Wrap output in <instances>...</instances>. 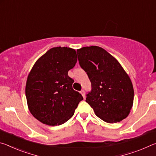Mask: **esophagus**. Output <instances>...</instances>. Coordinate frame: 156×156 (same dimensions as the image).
Returning <instances> with one entry per match:
<instances>
[{
	"label": "esophagus",
	"instance_id": "1",
	"mask_svg": "<svg viewBox=\"0 0 156 156\" xmlns=\"http://www.w3.org/2000/svg\"><path fill=\"white\" fill-rule=\"evenodd\" d=\"M80 94H81L82 96H83L84 98H85V93H84V90H81L80 91Z\"/></svg>",
	"mask_w": 156,
	"mask_h": 156
}]
</instances>
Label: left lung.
I'll return each mask as SVG.
<instances>
[{
  "label": "left lung",
  "instance_id": "1",
  "mask_svg": "<svg viewBox=\"0 0 156 156\" xmlns=\"http://www.w3.org/2000/svg\"><path fill=\"white\" fill-rule=\"evenodd\" d=\"M80 67L87 73L91 91L86 102L95 114L108 123H115L129 115L133 104L131 80L122 65L106 50L98 46L77 49Z\"/></svg>",
  "mask_w": 156,
  "mask_h": 156
}]
</instances>
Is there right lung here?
Returning a JSON list of instances; mask_svg holds the SVG:
<instances>
[{
  "label": "right lung",
  "instance_id": "obj_1",
  "mask_svg": "<svg viewBox=\"0 0 156 156\" xmlns=\"http://www.w3.org/2000/svg\"><path fill=\"white\" fill-rule=\"evenodd\" d=\"M77 59L75 49L53 47L31 68L26 83V98L30 113L42 123L50 126L65 123L83 100L73 90V80L68 76Z\"/></svg>",
  "mask_w": 156,
  "mask_h": 156
}]
</instances>
